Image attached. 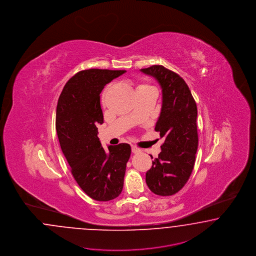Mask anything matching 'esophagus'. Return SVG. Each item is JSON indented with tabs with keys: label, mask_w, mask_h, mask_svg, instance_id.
Returning a JSON list of instances; mask_svg holds the SVG:
<instances>
[{
	"label": "esophagus",
	"mask_w": 256,
	"mask_h": 256,
	"mask_svg": "<svg viewBox=\"0 0 256 256\" xmlns=\"http://www.w3.org/2000/svg\"><path fill=\"white\" fill-rule=\"evenodd\" d=\"M141 150L140 148H136V146H132V154H138V152H140Z\"/></svg>",
	"instance_id": "34e87169"
}]
</instances>
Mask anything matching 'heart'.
Returning a JSON list of instances; mask_svg holds the SVG:
<instances>
[{"label":"heart","mask_w":256,"mask_h":256,"mask_svg":"<svg viewBox=\"0 0 256 256\" xmlns=\"http://www.w3.org/2000/svg\"><path fill=\"white\" fill-rule=\"evenodd\" d=\"M147 88H150V86H147V84H138V86H136V91L140 90ZM106 92H104V95H102V102H104V100H106Z\"/></svg>","instance_id":"heart-1"}]
</instances>
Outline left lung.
<instances>
[{"instance_id": "1", "label": "left lung", "mask_w": 256, "mask_h": 256, "mask_svg": "<svg viewBox=\"0 0 256 256\" xmlns=\"http://www.w3.org/2000/svg\"><path fill=\"white\" fill-rule=\"evenodd\" d=\"M140 72L152 76L162 90V108L154 130L165 138L162 152L146 172V182L154 194L170 196L182 188L194 168L198 148L197 106L188 86L177 74L161 65Z\"/></svg>"}]
</instances>
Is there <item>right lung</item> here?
Here are the masks:
<instances>
[{
    "mask_svg": "<svg viewBox=\"0 0 256 256\" xmlns=\"http://www.w3.org/2000/svg\"><path fill=\"white\" fill-rule=\"evenodd\" d=\"M126 70L90 68L66 82L58 99L56 128L61 150L75 181L86 195L99 202L116 198L122 191L127 143L102 147L97 124L104 122L100 94L104 86Z\"/></svg>",
    "mask_w": 256,
    "mask_h": 256,
    "instance_id": "1",
    "label": "right lung"
}]
</instances>
